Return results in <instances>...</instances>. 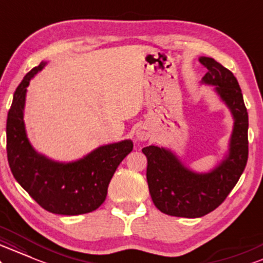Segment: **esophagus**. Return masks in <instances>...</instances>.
Listing matches in <instances>:
<instances>
[{"label": "esophagus", "instance_id": "esophagus-1", "mask_svg": "<svg viewBox=\"0 0 263 263\" xmlns=\"http://www.w3.org/2000/svg\"><path fill=\"white\" fill-rule=\"evenodd\" d=\"M150 137V132L147 130L146 128H144V126H141V128L138 129L137 132V138L139 140H147Z\"/></svg>", "mask_w": 263, "mask_h": 263}]
</instances>
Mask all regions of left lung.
Listing matches in <instances>:
<instances>
[{"instance_id": "8db88e82", "label": "left lung", "mask_w": 263, "mask_h": 263, "mask_svg": "<svg viewBox=\"0 0 263 263\" xmlns=\"http://www.w3.org/2000/svg\"><path fill=\"white\" fill-rule=\"evenodd\" d=\"M199 61L208 69L203 82L215 86V91L230 108L235 124L229 155L211 174H194L162 147H144L151 198L159 211L172 217L199 218L217 209L235 187L248 163L249 116L239 82L230 70L214 59L200 58Z\"/></svg>"}]
</instances>
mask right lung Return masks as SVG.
<instances>
[{
	"instance_id": "add662e5",
	"label": "right lung",
	"mask_w": 263,
	"mask_h": 263,
	"mask_svg": "<svg viewBox=\"0 0 263 263\" xmlns=\"http://www.w3.org/2000/svg\"><path fill=\"white\" fill-rule=\"evenodd\" d=\"M40 63L23 77L8 110L7 159L15 181L45 211L79 215L100 208L123 159L133 150L130 140L101 146L83 159L59 163L35 153L24 130L23 108L30 79L44 67Z\"/></svg>"
}]
</instances>
